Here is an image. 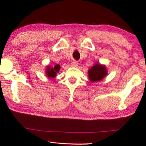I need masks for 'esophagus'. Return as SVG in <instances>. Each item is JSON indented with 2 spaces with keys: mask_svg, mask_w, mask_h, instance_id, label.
Masks as SVG:
<instances>
[{
  "mask_svg": "<svg viewBox=\"0 0 146 146\" xmlns=\"http://www.w3.org/2000/svg\"><path fill=\"white\" fill-rule=\"evenodd\" d=\"M78 63L77 62L74 60L72 62H71V66H73V67H76V66H78Z\"/></svg>",
  "mask_w": 146,
  "mask_h": 146,
  "instance_id": "esophagus-1",
  "label": "esophagus"
}]
</instances>
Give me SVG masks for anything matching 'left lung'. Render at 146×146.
<instances>
[{"label":"left lung","mask_w":146,"mask_h":146,"mask_svg":"<svg viewBox=\"0 0 146 146\" xmlns=\"http://www.w3.org/2000/svg\"><path fill=\"white\" fill-rule=\"evenodd\" d=\"M108 75V71L104 65L97 63L88 71L89 79L91 82L100 81Z\"/></svg>","instance_id":"left-lung-1"}]
</instances>
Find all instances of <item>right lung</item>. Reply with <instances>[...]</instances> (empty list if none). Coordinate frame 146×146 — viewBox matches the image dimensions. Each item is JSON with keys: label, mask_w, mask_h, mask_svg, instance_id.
Here are the masks:
<instances>
[{"label": "right lung", "mask_w": 146, "mask_h": 146, "mask_svg": "<svg viewBox=\"0 0 146 146\" xmlns=\"http://www.w3.org/2000/svg\"><path fill=\"white\" fill-rule=\"evenodd\" d=\"M60 66L59 64H56L54 67H51L50 66H48L46 68V74L49 78H54L56 76V73H58L60 70Z\"/></svg>", "instance_id": "add662e5"}]
</instances>
